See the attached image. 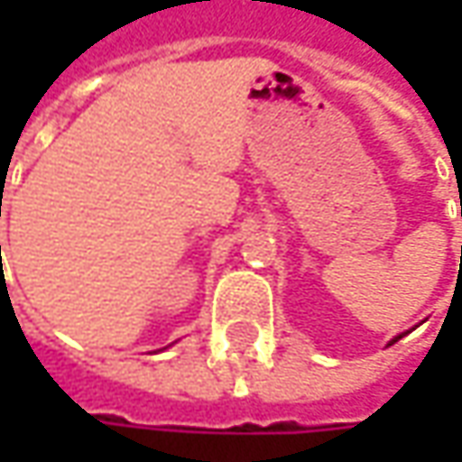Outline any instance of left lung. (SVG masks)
Returning <instances> with one entry per match:
<instances>
[{
	"label": "left lung",
	"mask_w": 462,
	"mask_h": 462,
	"mask_svg": "<svg viewBox=\"0 0 462 462\" xmlns=\"http://www.w3.org/2000/svg\"><path fill=\"white\" fill-rule=\"evenodd\" d=\"M401 337H403V334H399V337H393V342H399ZM393 342H391V345H393Z\"/></svg>",
	"instance_id": "obj_1"
}]
</instances>
